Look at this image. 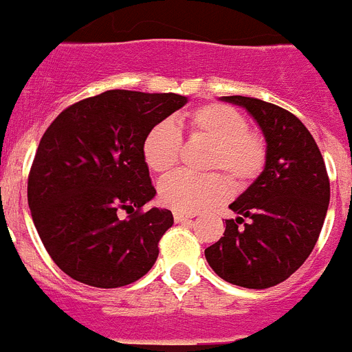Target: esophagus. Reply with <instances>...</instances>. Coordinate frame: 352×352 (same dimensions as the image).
Returning a JSON list of instances; mask_svg holds the SVG:
<instances>
[{
	"label": "esophagus",
	"mask_w": 352,
	"mask_h": 352,
	"mask_svg": "<svg viewBox=\"0 0 352 352\" xmlns=\"http://www.w3.org/2000/svg\"><path fill=\"white\" fill-rule=\"evenodd\" d=\"M195 213H185V211H174V220L176 222H185V220L194 219Z\"/></svg>",
	"instance_id": "1"
}]
</instances>
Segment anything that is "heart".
Wrapping results in <instances>:
<instances>
[{
  "mask_svg": "<svg viewBox=\"0 0 352 352\" xmlns=\"http://www.w3.org/2000/svg\"><path fill=\"white\" fill-rule=\"evenodd\" d=\"M190 133L213 142L208 155L210 169L226 170L238 186H245L263 173L266 166V142L248 130V121L234 107L210 104L195 109L188 116ZM182 133L174 121L164 120L149 130L142 142V157L153 173L164 174L178 166L182 157ZM158 195L166 206L195 213L226 201L231 195V182L220 173H174L158 185Z\"/></svg>",
  "mask_w": 352,
  "mask_h": 352,
  "instance_id": "heart-1",
  "label": "heart"
}]
</instances>
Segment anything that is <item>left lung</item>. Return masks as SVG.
Masks as SVG:
<instances>
[{
    "label": "left lung",
    "instance_id": "1",
    "mask_svg": "<svg viewBox=\"0 0 352 352\" xmlns=\"http://www.w3.org/2000/svg\"><path fill=\"white\" fill-rule=\"evenodd\" d=\"M248 111L266 139V166L231 204L222 238L204 250L220 278L247 289L287 280L314 250L329 204L322 155L307 126L285 109L252 96H222Z\"/></svg>",
    "mask_w": 352,
    "mask_h": 352
}]
</instances>
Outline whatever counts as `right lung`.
<instances>
[{
    "mask_svg": "<svg viewBox=\"0 0 352 352\" xmlns=\"http://www.w3.org/2000/svg\"><path fill=\"white\" fill-rule=\"evenodd\" d=\"M186 96L109 89L70 105L40 139L28 204L43 247L61 272L91 287L139 280L174 223L155 197L142 142ZM127 217L122 219V213Z\"/></svg>",
    "mask_w": 352,
    "mask_h": 352,
    "instance_id": "1",
    "label": "right lung"
}]
</instances>
